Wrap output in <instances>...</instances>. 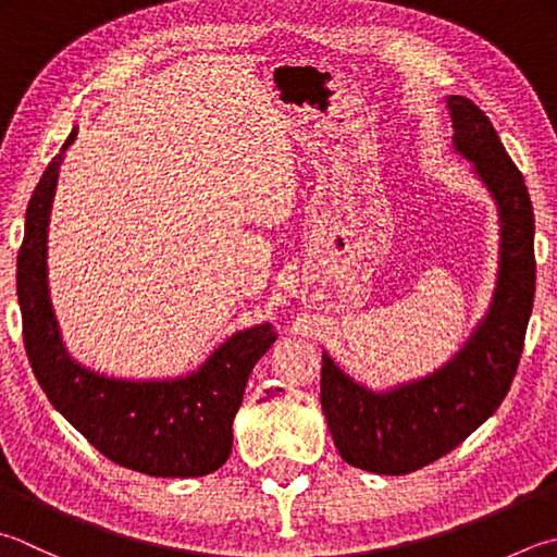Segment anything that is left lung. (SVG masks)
<instances>
[{
	"instance_id": "1",
	"label": "left lung",
	"mask_w": 557,
	"mask_h": 557,
	"mask_svg": "<svg viewBox=\"0 0 557 557\" xmlns=\"http://www.w3.org/2000/svg\"><path fill=\"white\" fill-rule=\"evenodd\" d=\"M454 150L495 198L499 271L490 310L454 359L432 375L375 393L322 354L320 400L346 463L377 475H407L450 454L502 405L517 375L536 290L533 206L523 176L485 113L448 97Z\"/></svg>"
}]
</instances>
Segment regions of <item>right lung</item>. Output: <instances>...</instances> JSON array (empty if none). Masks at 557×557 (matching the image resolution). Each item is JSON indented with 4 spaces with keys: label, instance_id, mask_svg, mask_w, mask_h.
Listing matches in <instances>:
<instances>
[{
    "label": "right lung",
    "instance_id": "add662e5",
    "mask_svg": "<svg viewBox=\"0 0 557 557\" xmlns=\"http://www.w3.org/2000/svg\"><path fill=\"white\" fill-rule=\"evenodd\" d=\"M48 164L26 208L16 261L24 346L50 405L113 463L152 478H201L233 450V419L255 363L276 342L271 324L235 332L198 371L172 381L94 373L67 354L48 293V223L65 150Z\"/></svg>",
    "mask_w": 557,
    "mask_h": 557
}]
</instances>
